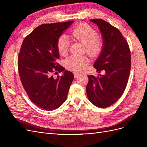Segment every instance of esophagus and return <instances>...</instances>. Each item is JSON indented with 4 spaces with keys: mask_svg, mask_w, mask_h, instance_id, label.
<instances>
[{
    "mask_svg": "<svg viewBox=\"0 0 147 147\" xmlns=\"http://www.w3.org/2000/svg\"><path fill=\"white\" fill-rule=\"evenodd\" d=\"M74 77H75V78H77V77H78L79 76L80 73H78V72H74Z\"/></svg>",
    "mask_w": 147,
    "mask_h": 147,
    "instance_id": "1",
    "label": "esophagus"
}]
</instances>
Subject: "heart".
Listing matches in <instances>:
<instances>
[{
  "label": "heart",
  "instance_id": "b5f03b06",
  "mask_svg": "<svg viewBox=\"0 0 147 147\" xmlns=\"http://www.w3.org/2000/svg\"><path fill=\"white\" fill-rule=\"evenodd\" d=\"M96 31L85 23L77 25L70 34V37L75 40L82 42L85 46V51L91 57L100 55L103 48V40L97 37ZM70 46L68 38L63 35L57 38L56 47L59 53L64 56L67 53ZM89 64V59L84 56L72 55L66 59L65 65L67 68L74 70H80L86 67Z\"/></svg>",
  "mask_w": 147,
  "mask_h": 147
}]
</instances>
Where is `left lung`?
<instances>
[{
  "label": "left lung",
  "instance_id": "1",
  "mask_svg": "<svg viewBox=\"0 0 147 147\" xmlns=\"http://www.w3.org/2000/svg\"><path fill=\"white\" fill-rule=\"evenodd\" d=\"M103 37V49L94 64V68L105 74L97 77L88 75V99L99 108L113 104L121 97L129 77L131 60L129 47L120 31L101 19H92Z\"/></svg>",
  "mask_w": 147,
  "mask_h": 147
}]
</instances>
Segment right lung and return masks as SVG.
Listing matches in <instances>:
<instances>
[{
	"label": "right lung",
	"mask_w": 147,
	"mask_h": 147,
	"mask_svg": "<svg viewBox=\"0 0 147 147\" xmlns=\"http://www.w3.org/2000/svg\"><path fill=\"white\" fill-rule=\"evenodd\" d=\"M73 22L41 24L21 45L18 58L21 83L30 100L43 110H54L64 103L74 78L73 73L56 61L59 57L57 38ZM63 71L62 76L53 77Z\"/></svg>",
	"instance_id": "add662e5"
}]
</instances>
